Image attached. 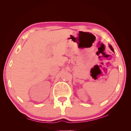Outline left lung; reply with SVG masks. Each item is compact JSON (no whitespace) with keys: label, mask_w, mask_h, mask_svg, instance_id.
I'll list each match as a JSON object with an SVG mask.
<instances>
[{"label":"left lung","mask_w":131,"mask_h":131,"mask_svg":"<svg viewBox=\"0 0 131 131\" xmlns=\"http://www.w3.org/2000/svg\"><path fill=\"white\" fill-rule=\"evenodd\" d=\"M109 47H110V48L111 49V50H112V51H113L114 52V49H113V47H112V46H111V45H109Z\"/></svg>","instance_id":"1"}]
</instances>
